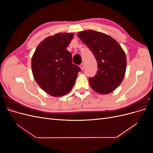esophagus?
Returning <instances> with one entry per match:
<instances>
[{
	"instance_id": "1",
	"label": "esophagus",
	"mask_w": 153,
	"mask_h": 153,
	"mask_svg": "<svg viewBox=\"0 0 153 153\" xmlns=\"http://www.w3.org/2000/svg\"><path fill=\"white\" fill-rule=\"evenodd\" d=\"M80 67L82 69V70H83V69H84V63H82L80 65Z\"/></svg>"
}]
</instances>
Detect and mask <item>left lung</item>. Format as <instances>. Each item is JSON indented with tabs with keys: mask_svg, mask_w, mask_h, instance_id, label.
Instances as JSON below:
<instances>
[{
	"mask_svg": "<svg viewBox=\"0 0 153 153\" xmlns=\"http://www.w3.org/2000/svg\"><path fill=\"white\" fill-rule=\"evenodd\" d=\"M78 37L94 55L98 64L96 75L89 78L92 89L106 94L121 84L126 69V57L120 45L112 37L89 30L80 32Z\"/></svg>",
	"mask_w": 153,
	"mask_h": 153,
	"instance_id": "left-lung-1",
	"label": "left lung"
}]
</instances>
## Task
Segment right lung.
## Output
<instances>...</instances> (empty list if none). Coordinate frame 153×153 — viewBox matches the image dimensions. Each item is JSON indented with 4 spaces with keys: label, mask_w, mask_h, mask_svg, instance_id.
<instances>
[{
    "label": "right lung",
    "mask_w": 153,
    "mask_h": 153,
    "mask_svg": "<svg viewBox=\"0 0 153 153\" xmlns=\"http://www.w3.org/2000/svg\"><path fill=\"white\" fill-rule=\"evenodd\" d=\"M72 33H59L44 39L32 58V70L40 87L51 96L59 97L70 91L81 71L72 62L67 47L73 38Z\"/></svg>",
    "instance_id": "right-lung-1"
}]
</instances>
